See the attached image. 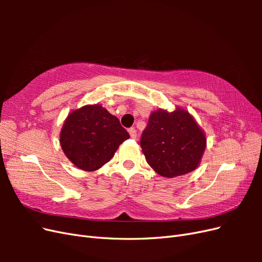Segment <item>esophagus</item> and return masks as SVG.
Listing matches in <instances>:
<instances>
[{
	"instance_id": "obj_1",
	"label": "esophagus",
	"mask_w": 262,
	"mask_h": 262,
	"mask_svg": "<svg viewBox=\"0 0 262 262\" xmlns=\"http://www.w3.org/2000/svg\"><path fill=\"white\" fill-rule=\"evenodd\" d=\"M129 133H130V137L132 139H136L137 138V130L134 129V128H130L129 129Z\"/></svg>"
}]
</instances>
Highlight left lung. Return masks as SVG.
I'll use <instances>...</instances> for the list:
<instances>
[{
    "mask_svg": "<svg viewBox=\"0 0 262 262\" xmlns=\"http://www.w3.org/2000/svg\"><path fill=\"white\" fill-rule=\"evenodd\" d=\"M140 144L150 167L158 175L173 178L198 167L207 139L186 110L177 108L168 113L158 109L150 114Z\"/></svg>",
    "mask_w": 262,
    "mask_h": 262,
    "instance_id": "1",
    "label": "left lung"
}]
</instances>
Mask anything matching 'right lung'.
I'll use <instances>...</instances> for the list:
<instances>
[{
	"label": "right lung",
	"instance_id": "obj_1",
	"mask_svg": "<svg viewBox=\"0 0 262 262\" xmlns=\"http://www.w3.org/2000/svg\"><path fill=\"white\" fill-rule=\"evenodd\" d=\"M129 138L119 119L97 104L84 106L68 116L60 144L76 167L93 171L112 160L119 145Z\"/></svg>",
	"mask_w": 262,
	"mask_h": 262
}]
</instances>
